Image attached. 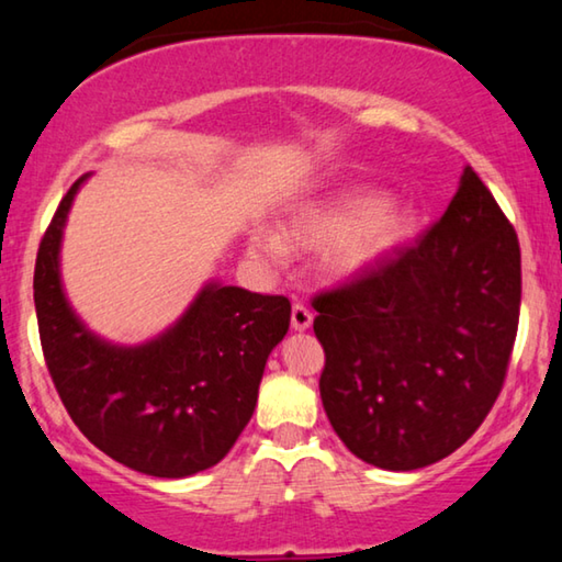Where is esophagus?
Masks as SVG:
<instances>
[{
    "mask_svg": "<svg viewBox=\"0 0 562 562\" xmlns=\"http://www.w3.org/2000/svg\"><path fill=\"white\" fill-rule=\"evenodd\" d=\"M290 322H292V329L294 331H304V329H310L312 327V312L304 307V304H292V317H290Z\"/></svg>",
    "mask_w": 562,
    "mask_h": 562,
    "instance_id": "34e87169",
    "label": "esophagus"
}]
</instances>
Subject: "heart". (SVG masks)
Instances as JSON below:
<instances>
[{
    "mask_svg": "<svg viewBox=\"0 0 562 562\" xmlns=\"http://www.w3.org/2000/svg\"><path fill=\"white\" fill-rule=\"evenodd\" d=\"M414 207L374 190L310 203L284 221L280 235L258 227L247 237L252 258L280 262L288 250H325L322 268L337 282L357 280L402 247L414 233Z\"/></svg>",
    "mask_w": 562,
    "mask_h": 562,
    "instance_id": "1",
    "label": "heart"
}]
</instances>
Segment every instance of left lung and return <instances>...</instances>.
Segmentation results:
<instances>
[{"label": "left lung", "instance_id": "left-lung-1", "mask_svg": "<svg viewBox=\"0 0 562 562\" xmlns=\"http://www.w3.org/2000/svg\"><path fill=\"white\" fill-rule=\"evenodd\" d=\"M315 310L331 429L376 469H424L469 441L501 394L520 312L518 235L465 166L429 233Z\"/></svg>", "mask_w": 562, "mask_h": 562}]
</instances>
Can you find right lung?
<instances>
[{"label": "right lung", "mask_w": 562, "mask_h": 562, "mask_svg": "<svg viewBox=\"0 0 562 562\" xmlns=\"http://www.w3.org/2000/svg\"><path fill=\"white\" fill-rule=\"evenodd\" d=\"M64 195L34 268L46 367L81 434L128 469L186 479L225 459L250 422L270 351L290 329V300L205 282L173 325L140 345H116L76 315L61 282Z\"/></svg>", "instance_id": "add662e5"}]
</instances>
